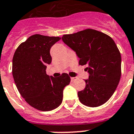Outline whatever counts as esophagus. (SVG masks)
Returning a JSON list of instances; mask_svg holds the SVG:
<instances>
[{"mask_svg":"<svg viewBox=\"0 0 134 134\" xmlns=\"http://www.w3.org/2000/svg\"><path fill=\"white\" fill-rule=\"evenodd\" d=\"M76 79V77H71V81H74Z\"/></svg>","mask_w":134,"mask_h":134,"instance_id":"esophagus-1","label":"esophagus"}]
</instances>
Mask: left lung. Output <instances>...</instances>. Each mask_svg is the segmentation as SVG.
<instances>
[{
  "label": "left lung",
  "instance_id": "1",
  "mask_svg": "<svg viewBox=\"0 0 134 134\" xmlns=\"http://www.w3.org/2000/svg\"><path fill=\"white\" fill-rule=\"evenodd\" d=\"M62 40L76 52L80 65H86L89 78L86 88L78 92L85 106L97 107L105 104L118 85L121 76V55L110 36L93 29H86Z\"/></svg>",
  "mask_w": 134,
  "mask_h": 134
}]
</instances>
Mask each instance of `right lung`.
I'll use <instances>...</instances> for the list:
<instances>
[{"instance_id":"obj_1","label":"right lung","mask_w":134,"mask_h":134,"mask_svg":"<svg viewBox=\"0 0 134 134\" xmlns=\"http://www.w3.org/2000/svg\"><path fill=\"white\" fill-rule=\"evenodd\" d=\"M59 37L35 34L16 48L12 60V75L22 97L30 106L42 111L58 107L63 102V90L70 83L66 73L54 78L46 74L51 63L50 49Z\"/></svg>"}]
</instances>
